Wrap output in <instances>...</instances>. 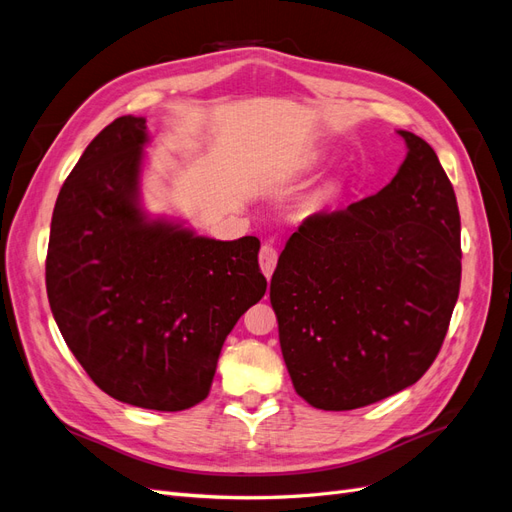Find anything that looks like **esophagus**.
Instances as JSON below:
<instances>
[{
	"label": "esophagus",
	"mask_w": 512,
	"mask_h": 512,
	"mask_svg": "<svg viewBox=\"0 0 512 512\" xmlns=\"http://www.w3.org/2000/svg\"><path fill=\"white\" fill-rule=\"evenodd\" d=\"M258 262H260V271L265 273L267 277H271L273 271H275V265H277V250L271 243H265L260 247Z\"/></svg>",
	"instance_id": "1"
}]
</instances>
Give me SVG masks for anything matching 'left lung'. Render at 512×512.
<instances>
[{
    "label": "left lung",
    "mask_w": 512,
    "mask_h": 512,
    "mask_svg": "<svg viewBox=\"0 0 512 512\" xmlns=\"http://www.w3.org/2000/svg\"><path fill=\"white\" fill-rule=\"evenodd\" d=\"M389 185L314 213L288 239L271 305L288 374L309 406L354 410L414 384L436 361L461 284L451 181L421 136Z\"/></svg>",
    "instance_id": "1"
}]
</instances>
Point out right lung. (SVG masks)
<instances>
[{
	"label": "right lung",
	"instance_id": "1",
	"mask_svg": "<svg viewBox=\"0 0 512 512\" xmlns=\"http://www.w3.org/2000/svg\"><path fill=\"white\" fill-rule=\"evenodd\" d=\"M145 117H117L57 196L46 294L68 348L123 404L179 412L209 395L224 339L265 297L260 241H215L138 203Z\"/></svg>",
	"mask_w": 512,
	"mask_h": 512
}]
</instances>
